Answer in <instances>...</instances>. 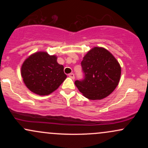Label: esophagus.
<instances>
[{
    "mask_svg": "<svg viewBox=\"0 0 148 148\" xmlns=\"http://www.w3.org/2000/svg\"><path fill=\"white\" fill-rule=\"evenodd\" d=\"M69 76L70 78H72V79H74V78H75V76H74V74H73V73H70V74H69Z\"/></svg>",
    "mask_w": 148,
    "mask_h": 148,
    "instance_id": "obj_1",
    "label": "esophagus"
}]
</instances>
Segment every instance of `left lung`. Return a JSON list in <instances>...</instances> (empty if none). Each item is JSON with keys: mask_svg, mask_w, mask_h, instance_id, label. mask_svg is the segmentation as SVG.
<instances>
[{"mask_svg": "<svg viewBox=\"0 0 148 148\" xmlns=\"http://www.w3.org/2000/svg\"><path fill=\"white\" fill-rule=\"evenodd\" d=\"M84 79L76 80V86L88 99H101L115 89L121 75V67L113 55L103 47H94L81 61Z\"/></svg>", "mask_w": 148, "mask_h": 148, "instance_id": "obj_1", "label": "left lung"}]
</instances>
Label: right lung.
Returning <instances> with one entry per match:
<instances>
[{"label": "right lung", "instance_id": "obj_1", "mask_svg": "<svg viewBox=\"0 0 148 148\" xmlns=\"http://www.w3.org/2000/svg\"><path fill=\"white\" fill-rule=\"evenodd\" d=\"M21 74L26 87L39 95L51 94L67 78L64 67L57 62V57L45 51L36 52L25 59Z\"/></svg>", "mask_w": 148, "mask_h": 148}]
</instances>
